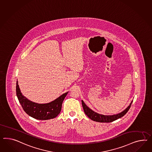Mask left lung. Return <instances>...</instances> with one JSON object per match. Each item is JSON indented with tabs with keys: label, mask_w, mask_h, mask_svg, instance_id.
<instances>
[{
	"label": "left lung",
	"mask_w": 152,
	"mask_h": 152,
	"mask_svg": "<svg viewBox=\"0 0 152 152\" xmlns=\"http://www.w3.org/2000/svg\"><path fill=\"white\" fill-rule=\"evenodd\" d=\"M132 102L133 101H132V102L129 104V106L125 110H124L123 112H121L120 113H118V114H117V115H100L99 113L95 112L94 111L91 110L89 107H87L86 104L84 103V102L82 100V105L84 112H85V113L91 119H92V121H96V122L108 123V122H112L114 121L115 120H117V119H119V118L122 117L123 116L126 115L128 110H129L131 106Z\"/></svg>",
	"instance_id": "obj_1"
}]
</instances>
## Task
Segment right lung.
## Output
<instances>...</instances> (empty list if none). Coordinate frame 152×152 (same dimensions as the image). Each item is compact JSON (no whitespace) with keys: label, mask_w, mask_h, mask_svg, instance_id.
<instances>
[{"label":"right lung","mask_w":152,"mask_h":152,"mask_svg":"<svg viewBox=\"0 0 152 152\" xmlns=\"http://www.w3.org/2000/svg\"><path fill=\"white\" fill-rule=\"evenodd\" d=\"M16 92L18 100L24 111L31 117L39 120H48L56 117L61 112L62 102L68 94V92H66L51 102L39 104L25 97L21 93L18 81Z\"/></svg>","instance_id":"right-lung-1"}]
</instances>
